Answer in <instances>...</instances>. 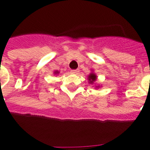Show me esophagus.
I'll list each match as a JSON object with an SVG mask.
<instances>
[{"mask_svg": "<svg viewBox=\"0 0 150 150\" xmlns=\"http://www.w3.org/2000/svg\"><path fill=\"white\" fill-rule=\"evenodd\" d=\"M79 72V69H75V70H71V74H74V75H77V74Z\"/></svg>", "mask_w": 150, "mask_h": 150, "instance_id": "esophagus-1", "label": "esophagus"}]
</instances>
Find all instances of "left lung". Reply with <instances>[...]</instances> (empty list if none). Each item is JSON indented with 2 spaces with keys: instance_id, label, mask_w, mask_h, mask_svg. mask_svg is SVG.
Listing matches in <instances>:
<instances>
[{
  "instance_id": "obj_1",
  "label": "left lung",
  "mask_w": 150,
  "mask_h": 150,
  "mask_svg": "<svg viewBox=\"0 0 150 150\" xmlns=\"http://www.w3.org/2000/svg\"><path fill=\"white\" fill-rule=\"evenodd\" d=\"M97 79V75H96V74L93 72V70H91V72L90 73V75H88V82H89V84H92V85L94 86L95 88L98 89V88H100V87H102V86H100V84H95V82H96Z\"/></svg>"
}]
</instances>
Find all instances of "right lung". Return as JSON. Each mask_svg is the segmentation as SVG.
<instances>
[{
	"instance_id": "1",
	"label": "right lung",
	"mask_w": 150,
	"mask_h": 150,
	"mask_svg": "<svg viewBox=\"0 0 150 150\" xmlns=\"http://www.w3.org/2000/svg\"><path fill=\"white\" fill-rule=\"evenodd\" d=\"M53 74H54V75H58V74H59V71H57H57H53Z\"/></svg>"
}]
</instances>
